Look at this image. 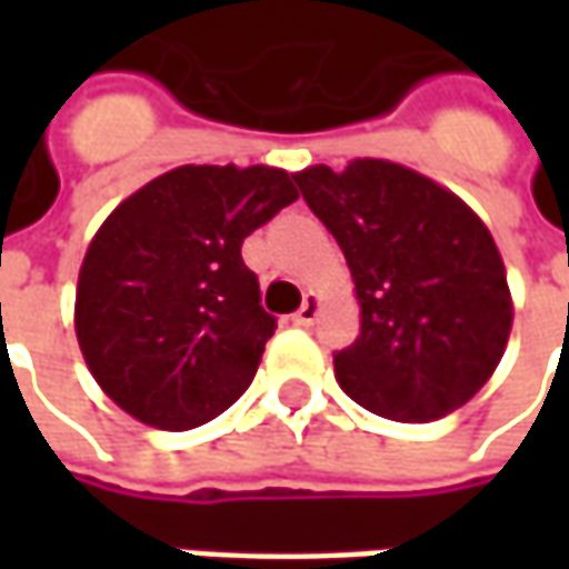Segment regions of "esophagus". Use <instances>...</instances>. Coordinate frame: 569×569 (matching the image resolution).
I'll use <instances>...</instances> for the list:
<instances>
[{
	"label": "esophagus",
	"mask_w": 569,
	"mask_h": 569,
	"mask_svg": "<svg viewBox=\"0 0 569 569\" xmlns=\"http://www.w3.org/2000/svg\"><path fill=\"white\" fill-rule=\"evenodd\" d=\"M319 310H322V297L310 291V295L303 297V307H300V310L295 313V322L307 329V326H313V322H317Z\"/></svg>",
	"instance_id": "obj_1"
}]
</instances>
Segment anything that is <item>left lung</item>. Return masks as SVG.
Returning <instances> with one entry per match:
<instances>
[{
  "label": "left lung",
  "mask_w": 569,
  "mask_h": 569,
  "mask_svg": "<svg viewBox=\"0 0 569 569\" xmlns=\"http://www.w3.org/2000/svg\"><path fill=\"white\" fill-rule=\"evenodd\" d=\"M355 278L361 336L336 380L389 421H437L491 380L513 329L507 269L488 224L411 167L355 158L295 173Z\"/></svg>",
  "instance_id": "1"
}]
</instances>
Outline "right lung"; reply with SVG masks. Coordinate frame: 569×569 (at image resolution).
I'll use <instances>...</instances> for the list:
<instances>
[{"label": "right lung", "mask_w": 569, "mask_h": 569, "mask_svg": "<svg viewBox=\"0 0 569 569\" xmlns=\"http://www.w3.org/2000/svg\"><path fill=\"white\" fill-rule=\"evenodd\" d=\"M295 199L281 167L183 164L107 214L78 269L76 336L126 415L192 430L247 392L274 317L240 247Z\"/></svg>", "instance_id": "right-lung-1"}]
</instances>
